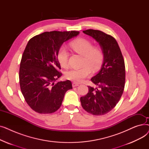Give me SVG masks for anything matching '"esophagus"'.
Wrapping results in <instances>:
<instances>
[{"label": "esophagus", "mask_w": 149, "mask_h": 149, "mask_svg": "<svg viewBox=\"0 0 149 149\" xmlns=\"http://www.w3.org/2000/svg\"><path fill=\"white\" fill-rule=\"evenodd\" d=\"M79 86V83H75V82L72 83V87H73V88L77 87V86Z\"/></svg>", "instance_id": "obj_1"}]
</instances>
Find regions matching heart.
<instances>
[{
  "label": "heart",
  "mask_w": 149,
  "mask_h": 149,
  "mask_svg": "<svg viewBox=\"0 0 149 149\" xmlns=\"http://www.w3.org/2000/svg\"><path fill=\"white\" fill-rule=\"evenodd\" d=\"M70 45L75 52L83 56V66L70 69L65 72V75L68 80L80 83L91 74L92 69L97 71L101 68L103 61V54L100 48L92 47L91 42L86 38L76 39ZM69 56L66 47L60 46L57 53V60L62 68H66L68 66Z\"/></svg>",
  "instance_id": "obj_1"
}]
</instances>
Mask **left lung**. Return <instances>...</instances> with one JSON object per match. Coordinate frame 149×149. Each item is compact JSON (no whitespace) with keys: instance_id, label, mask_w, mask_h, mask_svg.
<instances>
[{"instance_id":"obj_1","label":"left lung","mask_w":149,"mask_h":149,"mask_svg":"<svg viewBox=\"0 0 149 149\" xmlns=\"http://www.w3.org/2000/svg\"><path fill=\"white\" fill-rule=\"evenodd\" d=\"M83 32L99 43L103 54V63L99 72L91 79L97 88L89 86V92L80 98V101L88 113L103 115L115 107L123 93L126 78L124 60L118 44L112 36L91 29Z\"/></svg>"}]
</instances>
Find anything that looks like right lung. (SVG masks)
I'll use <instances>...</instances> for the list:
<instances>
[{"label": "right lung", "mask_w": 149, "mask_h": 149, "mask_svg": "<svg viewBox=\"0 0 149 149\" xmlns=\"http://www.w3.org/2000/svg\"><path fill=\"white\" fill-rule=\"evenodd\" d=\"M79 31H51L31 38L20 65V89L29 107L39 113H52L60 107L65 93L72 89L69 80L55 83L62 74L57 53L64 42Z\"/></svg>", "instance_id": "1"}]
</instances>
